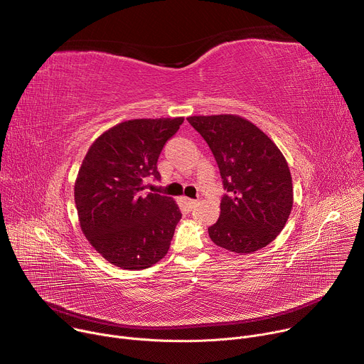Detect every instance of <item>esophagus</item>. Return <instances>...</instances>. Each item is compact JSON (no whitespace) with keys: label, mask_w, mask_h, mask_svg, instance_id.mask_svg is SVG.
Masks as SVG:
<instances>
[{"label":"esophagus","mask_w":364,"mask_h":364,"mask_svg":"<svg viewBox=\"0 0 364 364\" xmlns=\"http://www.w3.org/2000/svg\"><path fill=\"white\" fill-rule=\"evenodd\" d=\"M183 203L187 207V210H193L194 207L198 204L197 200H191V198H187V197H183Z\"/></svg>","instance_id":"1"}]
</instances>
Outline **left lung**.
I'll use <instances>...</instances> for the list:
<instances>
[{
	"label": "left lung",
	"instance_id": "8db88e82",
	"mask_svg": "<svg viewBox=\"0 0 364 364\" xmlns=\"http://www.w3.org/2000/svg\"><path fill=\"white\" fill-rule=\"evenodd\" d=\"M209 144L228 191L210 239L236 253H252L281 233L292 210L294 190L288 163L277 144L239 115L188 117Z\"/></svg>",
	"mask_w": 364,
	"mask_h": 364
}]
</instances>
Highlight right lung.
Returning <instances> with one entry per match:
<instances>
[{
	"label": "right lung",
	"instance_id": "obj_1",
	"mask_svg": "<svg viewBox=\"0 0 364 364\" xmlns=\"http://www.w3.org/2000/svg\"><path fill=\"white\" fill-rule=\"evenodd\" d=\"M184 122L131 119L95 139L75 181L80 229L95 250L122 269H145L163 259L181 219L167 196L144 194L145 178H160L157 161Z\"/></svg>",
	"mask_w": 364,
	"mask_h": 364
}]
</instances>
